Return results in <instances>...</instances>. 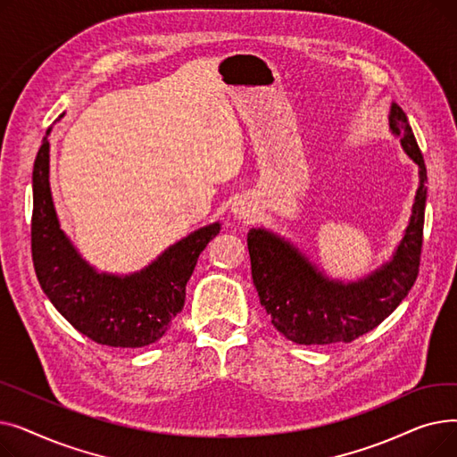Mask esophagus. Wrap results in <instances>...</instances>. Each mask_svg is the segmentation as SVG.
Segmentation results:
<instances>
[{
  "instance_id": "obj_1",
  "label": "esophagus",
  "mask_w": 457,
  "mask_h": 457,
  "mask_svg": "<svg viewBox=\"0 0 457 457\" xmlns=\"http://www.w3.org/2000/svg\"><path fill=\"white\" fill-rule=\"evenodd\" d=\"M231 212L237 220H252L255 216V209L252 207L250 202L246 200H238L231 205Z\"/></svg>"
}]
</instances>
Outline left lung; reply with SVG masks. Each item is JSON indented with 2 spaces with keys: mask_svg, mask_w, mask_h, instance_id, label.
<instances>
[{
  "mask_svg": "<svg viewBox=\"0 0 457 457\" xmlns=\"http://www.w3.org/2000/svg\"><path fill=\"white\" fill-rule=\"evenodd\" d=\"M389 129L419 166V188L410 224L387 262L357 281L333 279L285 237L265 228L248 231L252 278L261 305L274 328L296 345L352 343L386 320L417 279L428 190L426 164L407 116L396 104L391 105Z\"/></svg>",
  "mask_w": 457,
  "mask_h": 457,
  "instance_id": "8db88e82",
  "label": "left lung"
}]
</instances>
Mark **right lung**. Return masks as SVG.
I'll list each match as a JSON object with an SVG mask.
<instances>
[{"label":"right lung","instance_id":"obj_1","mask_svg":"<svg viewBox=\"0 0 457 457\" xmlns=\"http://www.w3.org/2000/svg\"><path fill=\"white\" fill-rule=\"evenodd\" d=\"M33 166V265L44 295L79 333L98 345L142 348L159 341L181 313L185 287L220 222L168 246L131 274L96 270L61 228L50 187V135Z\"/></svg>","mask_w":457,"mask_h":457}]
</instances>
